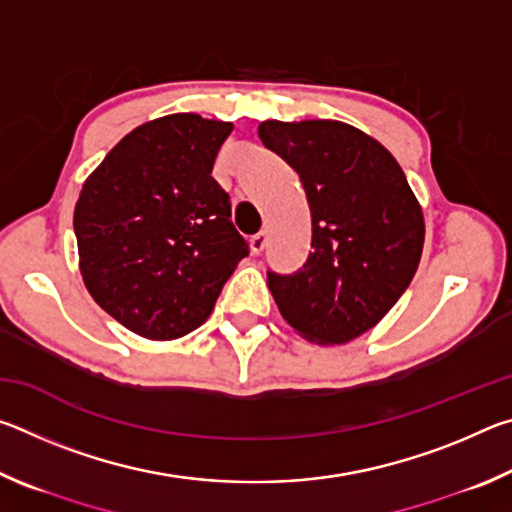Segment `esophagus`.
<instances>
[{
    "mask_svg": "<svg viewBox=\"0 0 512 512\" xmlns=\"http://www.w3.org/2000/svg\"><path fill=\"white\" fill-rule=\"evenodd\" d=\"M266 244H268V235H266L264 230H262V232H257V235L250 237V250H253V255H259V253H262V250L266 248Z\"/></svg>",
    "mask_w": 512,
    "mask_h": 512,
    "instance_id": "1",
    "label": "esophagus"
}]
</instances>
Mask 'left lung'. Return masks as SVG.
I'll use <instances>...</instances> for the list:
<instances>
[{"instance_id": "obj_1", "label": "left lung", "mask_w": 512, "mask_h": 512, "mask_svg": "<svg viewBox=\"0 0 512 512\" xmlns=\"http://www.w3.org/2000/svg\"><path fill=\"white\" fill-rule=\"evenodd\" d=\"M259 140L298 173L311 250L298 271H268L284 320L334 345L375 327L420 264L424 219L400 164L359 128L332 119L262 121Z\"/></svg>"}]
</instances>
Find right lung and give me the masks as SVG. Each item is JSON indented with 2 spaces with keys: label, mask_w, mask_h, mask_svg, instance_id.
Here are the masks:
<instances>
[{
  "label": "right lung",
  "mask_w": 512,
  "mask_h": 512,
  "mask_svg": "<svg viewBox=\"0 0 512 512\" xmlns=\"http://www.w3.org/2000/svg\"><path fill=\"white\" fill-rule=\"evenodd\" d=\"M230 121L178 112L137 126L83 183L74 210L81 275L131 332L169 341L212 314L248 255L212 178Z\"/></svg>",
  "instance_id": "obj_1"
}]
</instances>
